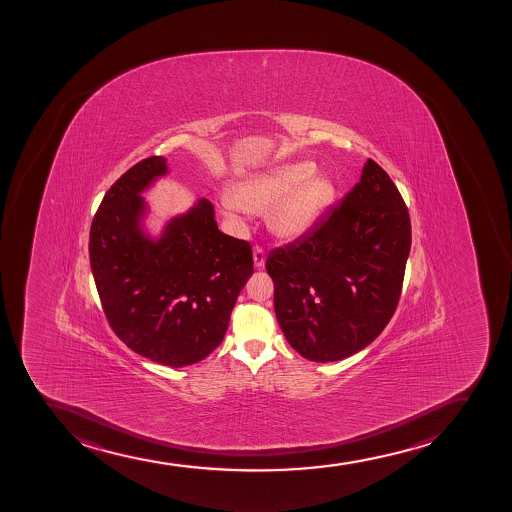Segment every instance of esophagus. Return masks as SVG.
<instances>
[{
  "label": "esophagus",
  "instance_id": "34e87169",
  "mask_svg": "<svg viewBox=\"0 0 512 512\" xmlns=\"http://www.w3.org/2000/svg\"><path fill=\"white\" fill-rule=\"evenodd\" d=\"M254 266L256 268H263L264 261H266V251L261 246H256L253 251Z\"/></svg>",
  "mask_w": 512,
  "mask_h": 512
}]
</instances>
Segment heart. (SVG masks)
<instances>
[{
    "label": "heart",
    "mask_w": 512,
    "mask_h": 512,
    "mask_svg": "<svg viewBox=\"0 0 512 512\" xmlns=\"http://www.w3.org/2000/svg\"><path fill=\"white\" fill-rule=\"evenodd\" d=\"M312 162L286 163L237 183L229 194V209L268 214L271 231L295 239L317 226L334 204L337 189L327 177H313Z\"/></svg>",
    "instance_id": "b5f03b06"
}]
</instances>
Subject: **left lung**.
<instances>
[{
	"label": "left lung",
	"instance_id": "8db88e82",
	"mask_svg": "<svg viewBox=\"0 0 512 512\" xmlns=\"http://www.w3.org/2000/svg\"><path fill=\"white\" fill-rule=\"evenodd\" d=\"M411 248L408 207L374 160L317 226L271 249L275 312L291 347L313 362L356 354L398 307Z\"/></svg>",
	"mask_w": 512,
	"mask_h": 512
}]
</instances>
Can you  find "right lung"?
Instances as JSON below:
<instances>
[{
	"instance_id": "add662e5",
	"label": "right lung",
	"mask_w": 512,
	"mask_h": 512,
	"mask_svg": "<svg viewBox=\"0 0 512 512\" xmlns=\"http://www.w3.org/2000/svg\"><path fill=\"white\" fill-rule=\"evenodd\" d=\"M165 173L167 160L150 156L111 185L92 219L89 259L114 334L150 361L183 367L224 339L253 249L219 231L207 199L168 222L160 241L143 236L140 194Z\"/></svg>"
}]
</instances>
